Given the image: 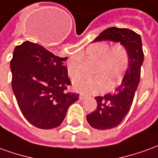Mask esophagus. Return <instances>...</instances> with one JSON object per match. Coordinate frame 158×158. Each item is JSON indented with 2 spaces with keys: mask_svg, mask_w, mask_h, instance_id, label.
Returning <instances> with one entry per match:
<instances>
[{
  "mask_svg": "<svg viewBox=\"0 0 158 158\" xmlns=\"http://www.w3.org/2000/svg\"><path fill=\"white\" fill-rule=\"evenodd\" d=\"M86 99V96H84V95H80L79 96V100L80 101H83V100H85Z\"/></svg>",
  "mask_w": 158,
  "mask_h": 158,
  "instance_id": "obj_1",
  "label": "esophagus"
}]
</instances>
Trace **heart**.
Segmentation results:
<instances>
[{
	"label": "heart",
	"mask_w": 158,
	"mask_h": 158,
	"mask_svg": "<svg viewBox=\"0 0 158 158\" xmlns=\"http://www.w3.org/2000/svg\"><path fill=\"white\" fill-rule=\"evenodd\" d=\"M86 56L97 62L94 78H78L73 80L75 90L90 95L111 89L122 80L129 62V52L124 45L117 44L113 46L106 42H96L89 45ZM67 70L69 77L74 79L80 74L79 58L73 57L68 62Z\"/></svg>",
	"instance_id": "1"
}]
</instances>
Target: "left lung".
<instances>
[{
  "mask_svg": "<svg viewBox=\"0 0 158 158\" xmlns=\"http://www.w3.org/2000/svg\"><path fill=\"white\" fill-rule=\"evenodd\" d=\"M101 40L120 42L127 48L129 55V65L120 85L114 92L96 96V109L86 116L92 128L103 130L117 127L130 110L139 82L144 53L140 35L129 29L108 28L94 40Z\"/></svg>",
  "mask_w": 158,
  "mask_h": 158,
  "instance_id": "1",
  "label": "left lung"
}]
</instances>
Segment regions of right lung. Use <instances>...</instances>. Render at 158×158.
I'll use <instances>...</instances> for the list:
<instances>
[{
    "instance_id": "add662e5",
    "label": "right lung",
    "mask_w": 158,
    "mask_h": 158,
    "mask_svg": "<svg viewBox=\"0 0 158 158\" xmlns=\"http://www.w3.org/2000/svg\"><path fill=\"white\" fill-rule=\"evenodd\" d=\"M59 57L42 45L25 41L17 45L10 62L12 91L28 121L39 129L58 127L79 94L67 92L68 70Z\"/></svg>"
}]
</instances>
